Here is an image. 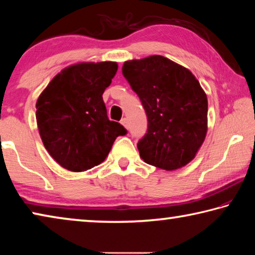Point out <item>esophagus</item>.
Instances as JSON below:
<instances>
[{
  "mask_svg": "<svg viewBox=\"0 0 255 255\" xmlns=\"http://www.w3.org/2000/svg\"><path fill=\"white\" fill-rule=\"evenodd\" d=\"M120 123H122V125L125 128L128 129V119L127 118H123L122 122H120Z\"/></svg>",
  "mask_w": 255,
  "mask_h": 255,
  "instance_id": "esophagus-1",
  "label": "esophagus"
}]
</instances>
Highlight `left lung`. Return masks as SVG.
Here are the masks:
<instances>
[{
	"label": "left lung",
	"mask_w": 255,
	"mask_h": 255,
	"mask_svg": "<svg viewBox=\"0 0 255 255\" xmlns=\"http://www.w3.org/2000/svg\"><path fill=\"white\" fill-rule=\"evenodd\" d=\"M123 74L147 115V132L137 144L140 157L166 171L187 165L204 143L208 124V101L199 81L159 55L127 60Z\"/></svg>",
	"instance_id": "8db88e82"
}]
</instances>
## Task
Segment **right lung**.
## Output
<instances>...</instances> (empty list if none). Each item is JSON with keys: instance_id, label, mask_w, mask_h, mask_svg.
<instances>
[{"instance_id": "right-lung-1", "label": "right lung", "mask_w": 255, "mask_h": 255, "mask_svg": "<svg viewBox=\"0 0 255 255\" xmlns=\"http://www.w3.org/2000/svg\"><path fill=\"white\" fill-rule=\"evenodd\" d=\"M118 70L116 62L79 63L58 73L36 103L47 152L64 169L90 170L105 161L116 138L126 135L107 116L102 94Z\"/></svg>"}]
</instances>
